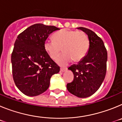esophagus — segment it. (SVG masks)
Here are the masks:
<instances>
[{
    "label": "esophagus",
    "mask_w": 122,
    "mask_h": 122,
    "mask_svg": "<svg viewBox=\"0 0 122 122\" xmlns=\"http://www.w3.org/2000/svg\"><path fill=\"white\" fill-rule=\"evenodd\" d=\"M67 70V68H60V71L61 72H65Z\"/></svg>",
    "instance_id": "esophagus-1"
}]
</instances>
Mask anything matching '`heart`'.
<instances>
[{"instance_id":"obj_1","label":"heart","mask_w":122,"mask_h":122,"mask_svg":"<svg viewBox=\"0 0 122 122\" xmlns=\"http://www.w3.org/2000/svg\"><path fill=\"white\" fill-rule=\"evenodd\" d=\"M53 39L46 40L44 48L51 58L56 60L61 48L63 53L57 60L61 66L71 62H79L88 52L90 46L89 38L84 32L68 29H62L54 34Z\"/></svg>"}]
</instances>
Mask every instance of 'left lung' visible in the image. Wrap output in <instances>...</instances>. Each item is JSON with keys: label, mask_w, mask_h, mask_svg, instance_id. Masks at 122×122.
<instances>
[{"label": "left lung", "mask_w": 122, "mask_h": 122, "mask_svg": "<svg viewBox=\"0 0 122 122\" xmlns=\"http://www.w3.org/2000/svg\"><path fill=\"white\" fill-rule=\"evenodd\" d=\"M87 34L90 46L88 52L77 65L68 68L74 80L66 85L69 92L79 98L92 95L102 84L106 73L107 51L103 40L94 32L85 27H77Z\"/></svg>", "instance_id": "left-lung-1"}]
</instances>
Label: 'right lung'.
Returning <instances> with one entry per match:
<instances>
[{"mask_svg":"<svg viewBox=\"0 0 122 122\" xmlns=\"http://www.w3.org/2000/svg\"><path fill=\"white\" fill-rule=\"evenodd\" d=\"M59 28L35 24L17 37L11 54L12 73L15 84L24 94L35 97L49 88L50 79L60 67L49 57L44 43Z\"/></svg>","mask_w":122,"mask_h":122,"instance_id":"right-lung-1","label":"right lung"}]
</instances>
